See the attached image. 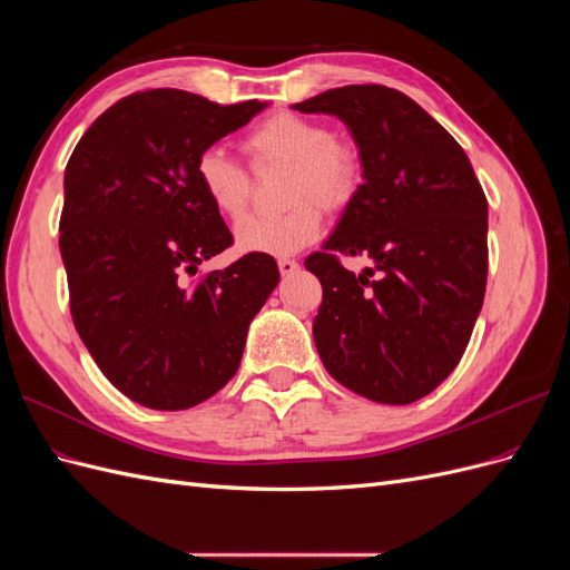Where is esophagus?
Masks as SVG:
<instances>
[{"mask_svg":"<svg viewBox=\"0 0 570 570\" xmlns=\"http://www.w3.org/2000/svg\"><path fill=\"white\" fill-rule=\"evenodd\" d=\"M278 268L283 275H292L299 271V264L295 262V258H278Z\"/></svg>","mask_w":570,"mask_h":570,"instance_id":"34e87169","label":"esophagus"}]
</instances>
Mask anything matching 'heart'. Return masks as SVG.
<instances>
[{"mask_svg": "<svg viewBox=\"0 0 570 570\" xmlns=\"http://www.w3.org/2000/svg\"><path fill=\"white\" fill-rule=\"evenodd\" d=\"M243 149L254 168L292 164L287 195L295 202L285 214L239 220L235 245L243 254L287 256L316 243L323 233V212L317 204L331 212L342 209L352 202L361 180L354 149L337 142L327 126L297 114L268 116L245 135ZM195 176L204 197L223 218L235 220L245 214L252 178L226 149L218 145L202 149Z\"/></svg>", "mask_w": 570, "mask_h": 570, "instance_id": "heart-1", "label": "heart"}]
</instances>
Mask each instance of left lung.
I'll return each instance as SVG.
<instances>
[{"mask_svg": "<svg viewBox=\"0 0 570 570\" xmlns=\"http://www.w3.org/2000/svg\"><path fill=\"white\" fill-rule=\"evenodd\" d=\"M292 109L337 116L364 170L335 230L304 262L323 285L314 318L323 366L371 402H416L456 368L482 308L485 193L454 137L385 85H347ZM361 253L373 269L354 276L338 264Z\"/></svg>", "mask_w": 570, "mask_h": 570, "instance_id": "1", "label": "left lung"}]
</instances>
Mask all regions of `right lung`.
Returning a JSON list of instances; mask_svg holds the SVG:
<instances>
[{
  "label": "right lung",
  "mask_w": 570,
  "mask_h": 570,
  "mask_svg": "<svg viewBox=\"0 0 570 570\" xmlns=\"http://www.w3.org/2000/svg\"><path fill=\"white\" fill-rule=\"evenodd\" d=\"M266 107L135 92L101 114L68 159L59 249L76 331L109 383L147 409H189L226 385L281 281L266 254L185 278L233 245L199 189V151Z\"/></svg>",
  "instance_id": "add662e5"
}]
</instances>
